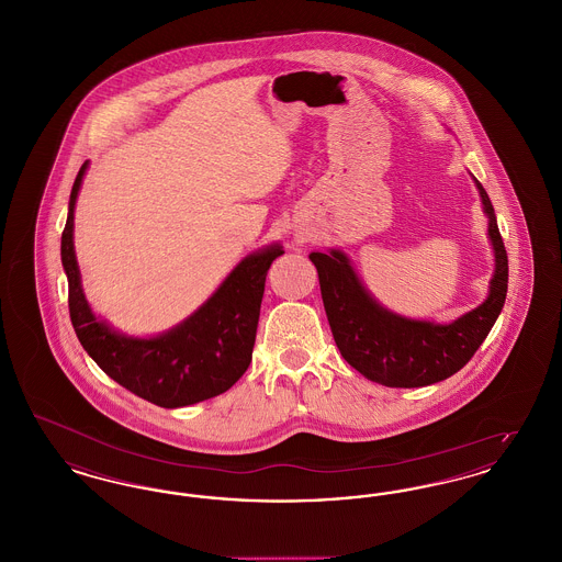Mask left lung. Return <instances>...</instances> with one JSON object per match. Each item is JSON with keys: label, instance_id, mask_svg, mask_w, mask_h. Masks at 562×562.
I'll use <instances>...</instances> for the list:
<instances>
[{"label": "left lung", "instance_id": "8db88e82", "mask_svg": "<svg viewBox=\"0 0 562 562\" xmlns=\"http://www.w3.org/2000/svg\"><path fill=\"white\" fill-rule=\"evenodd\" d=\"M476 188L488 216L495 273L481 305L449 324L411 321L381 307L341 250L310 255L318 269L322 301L337 348L348 364L374 383L424 387L451 376L470 362L502 314L508 293V252L493 204L479 181Z\"/></svg>", "mask_w": 562, "mask_h": 562}]
</instances>
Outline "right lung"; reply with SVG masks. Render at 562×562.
Here are the masks:
<instances>
[{
  "mask_svg": "<svg viewBox=\"0 0 562 562\" xmlns=\"http://www.w3.org/2000/svg\"><path fill=\"white\" fill-rule=\"evenodd\" d=\"M86 168L88 161L81 164L71 189L60 238L69 316L81 348L122 387L164 408L188 406L227 392L252 360L266 276L273 259L284 255L282 246L271 244L244 257L213 296L175 328L149 339L122 335L92 314L81 291L74 209Z\"/></svg>",
  "mask_w": 562,
  "mask_h": 562,
  "instance_id": "add662e5",
  "label": "right lung"
}]
</instances>
